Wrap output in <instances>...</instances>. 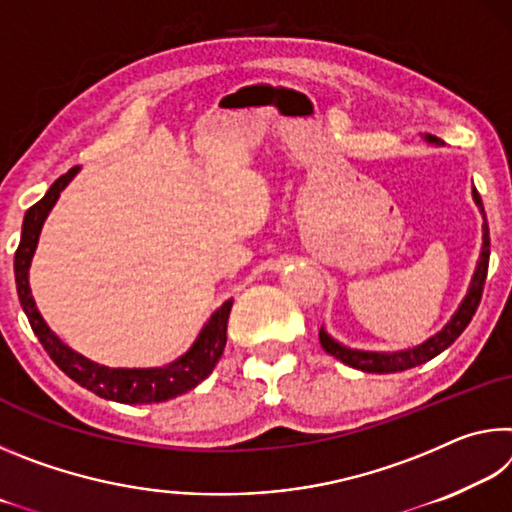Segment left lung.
<instances>
[{"mask_svg":"<svg viewBox=\"0 0 512 512\" xmlns=\"http://www.w3.org/2000/svg\"><path fill=\"white\" fill-rule=\"evenodd\" d=\"M424 142L433 144V146H443V142L433 135H424ZM472 198H474L476 207H479V212L483 214L481 255H479V262H476V268H474L470 289H467L465 298L461 300V305H458V309L454 311V316L447 320V325L440 329V332L429 336L424 343L415 345V348L397 350V352L354 350V348H348V345H343L336 339H332V336L325 332V327H320V334H318L320 345H323V350L327 354H332L334 359L343 361L345 366H350V368H357L361 372H379V375H384V372H402V370H409L415 366H422V363H427L433 357H438L440 352H445L449 345H452L458 336L463 334V329L470 325L474 311L481 302L483 284H485V277H488V262H490V230H488V221H485L481 196L476 189H472Z\"/></svg>","mask_w":512,"mask_h":512,"instance_id":"obj_1","label":"left lung"}]
</instances>
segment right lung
<instances>
[{
    "mask_svg": "<svg viewBox=\"0 0 512 512\" xmlns=\"http://www.w3.org/2000/svg\"><path fill=\"white\" fill-rule=\"evenodd\" d=\"M81 167L69 169L65 176H60L49 192L40 201L29 207L24 214L20 246L15 253V284L20 305L27 314L31 329L42 343V348L54 359L56 366L65 372L69 379L76 384L88 388L94 395L103 400L119 402V404H153L167 402L171 397H178L187 391H192L203 379L210 377L216 363H219L223 348H225V329H228V316L232 309V298L225 300L223 305L207 318V323L201 327L196 341L192 343L183 357L167 363L160 368H108L97 361H90L83 354L74 352L67 343L51 332V327L45 323V318L36 307V300L31 296L29 287V268L31 259L36 255L38 239L45 225L49 212L54 210L58 196L63 189L72 183Z\"/></svg>",
    "mask_w": 512,
    "mask_h": 512,
    "instance_id": "add662e5",
    "label": "right lung"
}]
</instances>
